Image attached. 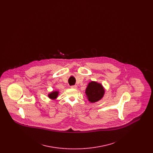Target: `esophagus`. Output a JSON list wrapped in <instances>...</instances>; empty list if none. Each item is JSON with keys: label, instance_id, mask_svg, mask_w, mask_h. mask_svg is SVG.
Instances as JSON below:
<instances>
[{"label": "esophagus", "instance_id": "obj_1", "mask_svg": "<svg viewBox=\"0 0 153 153\" xmlns=\"http://www.w3.org/2000/svg\"><path fill=\"white\" fill-rule=\"evenodd\" d=\"M71 88H72V89H77V85H72V86H71Z\"/></svg>", "mask_w": 153, "mask_h": 153}]
</instances>
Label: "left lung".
I'll return each instance as SVG.
<instances>
[{"instance_id": "1", "label": "left lung", "mask_w": 153, "mask_h": 153, "mask_svg": "<svg viewBox=\"0 0 153 153\" xmlns=\"http://www.w3.org/2000/svg\"><path fill=\"white\" fill-rule=\"evenodd\" d=\"M104 92V89L102 85L95 81L89 82L85 91L88 99L91 102H95L100 100L103 97Z\"/></svg>"}]
</instances>
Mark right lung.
I'll return each instance as SVG.
<instances>
[{
	"instance_id": "obj_1",
	"label": "right lung",
	"mask_w": 153,
	"mask_h": 153,
	"mask_svg": "<svg viewBox=\"0 0 153 153\" xmlns=\"http://www.w3.org/2000/svg\"><path fill=\"white\" fill-rule=\"evenodd\" d=\"M58 94V92H57V91H53L52 92L48 95V96L51 99H55L57 98Z\"/></svg>"
}]
</instances>
